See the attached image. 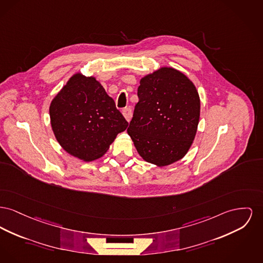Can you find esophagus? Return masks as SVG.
Returning <instances> with one entry per match:
<instances>
[{
    "instance_id": "obj_1",
    "label": "esophagus",
    "mask_w": 263,
    "mask_h": 263,
    "mask_svg": "<svg viewBox=\"0 0 263 263\" xmlns=\"http://www.w3.org/2000/svg\"><path fill=\"white\" fill-rule=\"evenodd\" d=\"M122 114H123L125 119H126L128 122H130L131 118H132V110H131V108H124L123 110H122Z\"/></svg>"
}]
</instances>
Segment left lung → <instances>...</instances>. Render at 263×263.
<instances>
[{
	"mask_svg": "<svg viewBox=\"0 0 263 263\" xmlns=\"http://www.w3.org/2000/svg\"><path fill=\"white\" fill-rule=\"evenodd\" d=\"M139 101L127 129L141 158L157 167L185 157L197 134L200 95L182 71L162 66L140 79Z\"/></svg>",
	"mask_w": 263,
	"mask_h": 263,
	"instance_id": "obj_1",
	"label": "left lung"
}]
</instances>
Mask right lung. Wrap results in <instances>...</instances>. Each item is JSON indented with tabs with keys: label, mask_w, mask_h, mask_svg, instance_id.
<instances>
[{
	"label": "right lung",
	"mask_w": 263,
	"mask_h": 263,
	"mask_svg": "<svg viewBox=\"0 0 263 263\" xmlns=\"http://www.w3.org/2000/svg\"><path fill=\"white\" fill-rule=\"evenodd\" d=\"M51 130L62 149L84 162L101 158L128 122L94 77L69 78L49 105Z\"/></svg>",
	"instance_id": "obj_1"
}]
</instances>
